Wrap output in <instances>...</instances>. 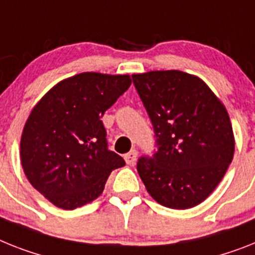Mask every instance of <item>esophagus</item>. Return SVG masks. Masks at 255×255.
Returning a JSON list of instances; mask_svg holds the SVG:
<instances>
[{
  "label": "esophagus",
  "instance_id": "obj_1",
  "mask_svg": "<svg viewBox=\"0 0 255 255\" xmlns=\"http://www.w3.org/2000/svg\"><path fill=\"white\" fill-rule=\"evenodd\" d=\"M136 157H138V151L136 150H131L130 152H128L124 156V159H125L126 164H129V165H134V163L136 161Z\"/></svg>",
  "mask_w": 255,
  "mask_h": 255
}]
</instances>
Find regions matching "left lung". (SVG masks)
<instances>
[{
    "label": "left lung",
    "instance_id": "obj_1",
    "mask_svg": "<svg viewBox=\"0 0 255 255\" xmlns=\"http://www.w3.org/2000/svg\"><path fill=\"white\" fill-rule=\"evenodd\" d=\"M131 78L156 138L152 156L136 164L148 194L169 208L199 205L232 163L235 138L226 107L205 82L184 71Z\"/></svg>",
    "mask_w": 255,
    "mask_h": 255
}]
</instances>
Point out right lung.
<instances>
[{
	"label": "right lung",
	"mask_w": 255,
	"mask_h": 255,
	"mask_svg": "<svg viewBox=\"0 0 255 255\" xmlns=\"http://www.w3.org/2000/svg\"><path fill=\"white\" fill-rule=\"evenodd\" d=\"M131 85L129 75L82 73L57 83L35 105L20 139L29 184L54 206L96 199L125 160L108 148L100 119Z\"/></svg>",
	"instance_id": "add662e5"
}]
</instances>
